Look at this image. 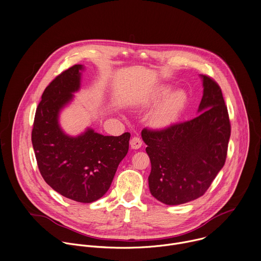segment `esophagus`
I'll return each instance as SVG.
<instances>
[{"label": "esophagus", "instance_id": "obj_1", "mask_svg": "<svg viewBox=\"0 0 261 261\" xmlns=\"http://www.w3.org/2000/svg\"><path fill=\"white\" fill-rule=\"evenodd\" d=\"M142 144H143L142 140H141L140 138H138V137H134V138L130 140V142H129V145H130V147H132V149H135V150L140 149L141 146H142Z\"/></svg>", "mask_w": 261, "mask_h": 261}]
</instances>
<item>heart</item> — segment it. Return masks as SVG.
I'll return each mask as SVG.
<instances>
[{
    "instance_id": "heart-1",
    "label": "heart",
    "mask_w": 261,
    "mask_h": 261,
    "mask_svg": "<svg viewBox=\"0 0 261 261\" xmlns=\"http://www.w3.org/2000/svg\"><path fill=\"white\" fill-rule=\"evenodd\" d=\"M171 86L163 85L159 87L150 98L149 103L155 105L161 103L151 113V123L155 127L163 128L175 123L188 104V94L182 89L174 90L170 93Z\"/></svg>"
}]
</instances>
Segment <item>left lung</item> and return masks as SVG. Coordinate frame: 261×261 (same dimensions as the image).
<instances>
[{"label":"left lung","instance_id":"obj_1","mask_svg":"<svg viewBox=\"0 0 261 261\" xmlns=\"http://www.w3.org/2000/svg\"><path fill=\"white\" fill-rule=\"evenodd\" d=\"M200 77L203 96L194 119L142 132L151 161L149 189L166 205L201 197L225 162L230 136L227 108L218 85L206 75Z\"/></svg>","mask_w":261,"mask_h":261}]
</instances>
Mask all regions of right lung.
<instances>
[{
	"mask_svg": "<svg viewBox=\"0 0 261 261\" xmlns=\"http://www.w3.org/2000/svg\"><path fill=\"white\" fill-rule=\"evenodd\" d=\"M84 70V65H74L46 88L37 108L32 142L45 181L68 199L92 203L109 190L127 154L130 134L103 136L87 127L70 136L62 129L60 113L80 91Z\"/></svg>",
	"mask_w": 261,
	"mask_h": 261,
	"instance_id": "obj_1",
	"label": "right lung"
}]
</instances>
